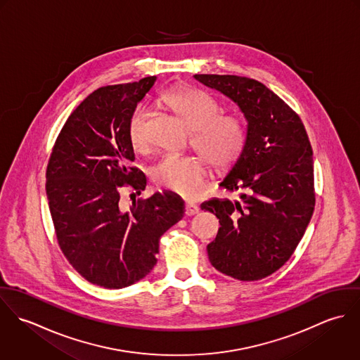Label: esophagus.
Returning a JSON list of instances; mask_svg holds the SVG:
<instances>
[{
	"instance_id": "34e87169",
	"label": "esophagus",
	"mask_w": 360,
	"mask_h": 360,
	"mask_svg": "<svg viewBox=\"0 0 360 360\" xmlns=\"http://www.w3.org/2000/svg\"><path fill=\"white\" fill-rule=\"evenodd\" d=\"M200 212V207L195 204H191V202H187L186 204V214L187 216H193V214H197Z\"/></svg>"
}]
</instances>
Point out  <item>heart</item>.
<instances>
[{"label":"heart","instance_id":"heart-1","mask_svg":"<svg viewBox=\"0 0 360 360\" xmlns=\"http://www.w3.org/2000/svg\"><path fill=\"white\" fill-rule=\"evenodd\" d=\"M162 103L193 130L191 146L213 169L227 170L236 165L247 146V124L240 115L220 113V103L195 87L172 90ZM147 116V109L139 106L127 122V137L136 153L150 147ZM205 176V162L197 155H166L153 169L158 187L186 198L200 195Z\"/></svg>","mask_w":360,"mask_h":360}]
</instances>
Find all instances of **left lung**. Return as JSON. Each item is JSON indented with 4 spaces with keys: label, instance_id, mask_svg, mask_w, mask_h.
Masks as SVG:
<instances>
[{
    "label": "left lung",
    "instance_id": "1",
    "mask_svg": "<svg viewBox=\"0 0 360 360\" xmlns=\"http://www.w3.org/2000/svg\"><path fill=\"white\" fill-rule=\"evenodd\" d=\"M194 77L231 98L248 122L244 153L220 183L240 198L201 204L220 223L207 257L233 278H264L294 254L313 214V153L305 126L257 80L234 75Z\"/></svg>",
    "mask_w": 360,
    "mask_h": 360
}]
</instances>
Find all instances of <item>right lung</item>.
Segmentation results:
<instances>
[{
  "mask_svg": "<svg viewBox=\"0 0 360 360\" xmlns=\"http://www.w3.org/2000/svg\"><path fill=\"white\" fill-rule=\"evenodd\" d=\"M156 77L93 91L65 122L47 165L46 191L60 251L91 284L123 288L156 264L159 240L184 216V202L155 193L119 205L120 188L140 194L146 174L136 166L127 122Z\"/></svg>",
  "mask_w": 360,
  "mask_h": 360,
  "instance_id": "obj_1",
  "label": "right lung"
}]
</instances>
